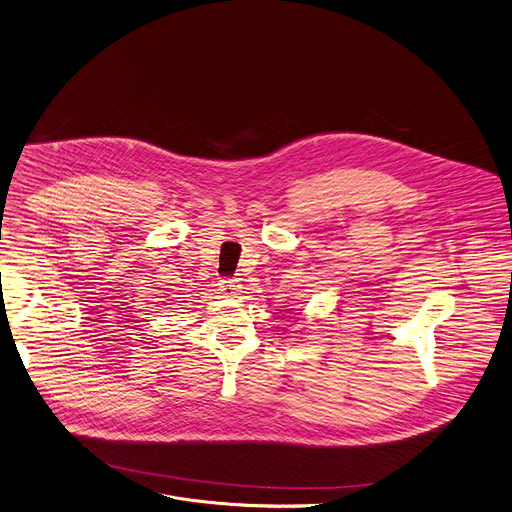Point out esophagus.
<instances>
[{
	"mask_svg": "<svg viewBox=\"0 0 512 512\" xmlns=\"http://www.w3.org/2000/svg\"><path fill=\"white\" fill-rule=\"evenodd\" d=\"M219 287H221V291L227 293V295H239V291L243 289L241 279H223V281L219 283Z\"/></svg>",
	"mask_w": 512,
	"mask_h": 512,
	"instance_id": "34e87169",
	"label": "esophagus"
}]
</instances>
